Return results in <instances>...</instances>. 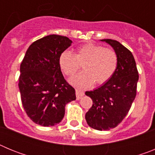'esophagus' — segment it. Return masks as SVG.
<instances>
[{"label":"esophagus","mask_w":155,"mask_h":155,"mask_svg":"<svg viewBox=\"0 0 155 155\" xmlns=\"http://www.w3.org/2000/svg\"><path fill=\"white\" fill-rule=\"evenodd\" d=\"M75 94H76L77 99L79 100L80 98H81L82 96H84V92L83 91V90L78 89V88H76V89H75Z\"/></svg>","instance_id":"obj_1"}]
</instances>
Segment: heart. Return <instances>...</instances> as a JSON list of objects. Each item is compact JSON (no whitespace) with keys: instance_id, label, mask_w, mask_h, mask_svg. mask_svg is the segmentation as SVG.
Wrapping results in <instances>:
<instances>
[{"instance_id":"heart-1","label":"heart","mask_w":155,"mask_h":155,"mask_svg":"<svg viewBox=\"0 0 155 155\" xmlns=\"http://www.w3.org/2000/svg\"><path fill=\"white\" fill-rule=\"evenodd\" d=\"M119 58L112 48L88 42L76 49L74 53L65 50L59 57V65L64 75L73 76L82 65L83 72L71 79V83L80 87H90L95 82L102 84L113 76Z\"/></svg>"}]
</instances>
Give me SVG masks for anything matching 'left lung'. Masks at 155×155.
I'll use <instances>...</instances> for the list:
<instances>
[{
  "label": "left lung",
  "mask_w": 155,
  "mask_h": 155,
  "mask_svg": "<svg viewBox=\"0 0 155 155\" xmlns=\"http://www.w3.org/2000/svg\"><path fill=\"white\" fill-rule=\"evenodd\" d=\"M113 46L119 58L113 76L103 85L85 94L92 106L85 114L87 124L98 130H109L123 121L137 94L139 74L132 53L116 40L101 39Z\"/></svg>",
  "instance_id": "1"
}]
</instances>
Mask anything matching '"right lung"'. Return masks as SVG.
Masks as SVG:
<instances>
[{
    "mask_svg": "<svg viewBox=\"0 0 155 155\" xmlns=\"http://www.w3.org/2000/svg\"><path fill=\"white\" fill-rule=\"evenodd\" d=\"M72 41L50 35L32 42L20 66L18 87L21 103L28 116L43 127L63 120L65 105L76 99L75 90L63 76L59 57Z\"/></svg>",
    "mask_w": 155,
    "mask_h": 155,
    "instance_id": "obj_1",
    "label": "right lung"
}]
</instances>
